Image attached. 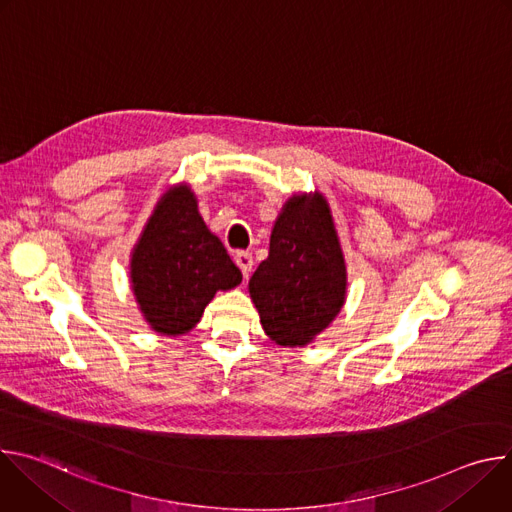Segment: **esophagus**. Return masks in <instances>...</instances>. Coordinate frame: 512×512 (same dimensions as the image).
Returning <instances> with one entry per match:
<instances>
[{
    "label": "esophagus",
    "instance_id": "obj_1",
    "mask_svg": "<svg viewBox=\"0 0 512 512\" xmlns=\"http://www.w3.org/2000/svg\"><path fill=\"white\" fill-rule=\"evenodd\" d=\"M235 263L239 265V269L243 271V277L247 279L249 273H251V269H253V255H251L249 251H239V253L235 255Z\"/></svg>",
    "mask_w": 512,
    "mask_h": 512
}]
</instances>
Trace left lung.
Masks as SVG:
<instances>
[{"mask_svg": "<svg viewBox=\"0 0 512 512\" xmlns=\"http://www.w3.org/2000/svg\"><path fill=\"white\" fill-rule=\"evenodd\" d=\"M265 334L279 346H304L340 312L346 267L326 200L291 198L269 239V257L249 281Z\"/></svg>", "mask_w": 512, "mask_h": 512, "instance_id": "obj_1", "label": "left lung"}]
</instances>
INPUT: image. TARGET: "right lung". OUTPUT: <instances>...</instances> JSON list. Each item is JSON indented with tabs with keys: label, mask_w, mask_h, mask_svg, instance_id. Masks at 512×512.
<instances>
[{
	"label": "right lung",
	"mask_w": 512,
	"mask_h": 512,
	"mask_svg": "<svg viewBox=\"0 0 512 512\" xmlns=\"http://www.w3.org/2000/svg\"><path fill=\"white\" fill-rule=\"evenodd\" d=\"M241 279L225 245L206 229L190 188L170 190L131 257L133 294L145 320L160 334H186L216 291Z\"/></svg>",
	"instance_id": "add662e5"
}]
</instances>
